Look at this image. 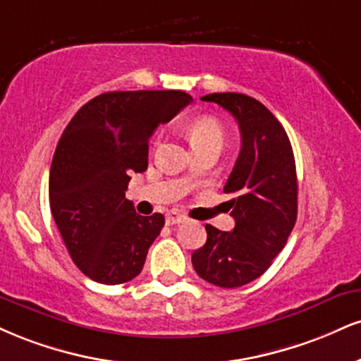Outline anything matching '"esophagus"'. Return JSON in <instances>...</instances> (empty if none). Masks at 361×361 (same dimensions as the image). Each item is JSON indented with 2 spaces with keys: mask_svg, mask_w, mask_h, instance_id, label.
Wrapping results in <instances>:
<instances>
[{
  "mask_svg": "<svg viewBox=\"0 0 361 361\" xmlns=\"http://www.w3.org/2000/svg\"><path fill=\"white\" fill-rule=\"evenodd\" d=\"M186 220V216L183 214H178V212H169L166 215V224L168 225H176V224H183Z\"/></svg>",
  "mask_w": 361,
  "mask_h": 361,
  "instance_id": "34e87169",
  "label": "esophagus"
}]
</instances>
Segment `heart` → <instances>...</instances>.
Listing matches in <instances>:
<instances>
[{"instance_id":"b5f03b06","label":"heart","mask_w":361,"mask_h":361,"mask_svg":"<svg viewBox=\"0 0 361 361\" xmlns=\"http://www.w3.org/2000/svg\"><path fill=\"white\" fill-rule=\"evenodd\" d=\"M188 136L195 149H200V147H205L210 145H224L225 141V129L222 123H220L216 117L212 116H202L193 119L192 123L188 124ZM159 142V136H156L154 145ZM195 176V173H190V178Z\"/></svg>"}]
</instances>
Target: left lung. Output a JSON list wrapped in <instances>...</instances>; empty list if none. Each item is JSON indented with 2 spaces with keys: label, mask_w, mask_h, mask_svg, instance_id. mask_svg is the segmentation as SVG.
Masks as SVG:
<instances>
[{
  "label": "left lung",
  "mask_w": 361,
  "mask_h": 361,
  "mask_svg": "<svg viewBox=\"0 0 361 361\" xmlns=\"http://www.w3.org/2000/svg\"><path fill=\"white\" fill-rule=\"evenodd\" d=\"M235 117L242 147L224 192L235 219L232 232L207 225V242L193 252L197 274L219 288L257 279L284 249L298 219V178L293 147L279 121L257 99L237 92L208 94Z\"/></svg>",
  "instance_id": "8db88e82"
}]
</instances>
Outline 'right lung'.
Instances as JSON below:
<instances>
[{
  "label": "right lung",
  "instance_id": "obj_1",
  "mask_svg": "<svg viewBox=\"0 0 361 361\" xmlns=\"http://www.w3.org/2000/svg\"><path fill=\"white\" fill-rule=\"evenodd\" d=\"M181 90L106 92L82 106L56 145L50 210L75 266L101 284H123L142 271L164 216L137 215L126 190L147 168L159 124L192 102Z\"/></svg>",
  "mask_w": 361,
  "mask_h": 361
}]
</instances>
